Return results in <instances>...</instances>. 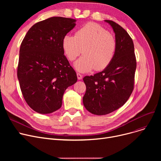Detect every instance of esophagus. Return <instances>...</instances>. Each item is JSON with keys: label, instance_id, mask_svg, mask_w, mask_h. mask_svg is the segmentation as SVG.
I'll return each instance as SVG.
<instances>
[{"label": "esophagus", "instance_id": "1", "mask_svg": "<svg viewBox=\"0 0 161 161\" xmlns=\"http://www.w3.org/2000/svg\"><path fill=\"white\" fill-rule=\"evenodd\" d=\"M77 77H78V79L80 80L82 79L83 75L81 74H80V73H77Z\"/></svg>", "mask_w": 161, "mask_h": 161}]
</instances>
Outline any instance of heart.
Masks as SVG:
<instances>
[{
	"mask_svg": "<svg viewBox=\"0 0 161 161\" xmlns=\"http://www.w3.org/2000/svg\"><path fill=\"white\" fill-rule=\"evenodd\" d=\"M63 52L73 61L82 52L84 55L74 66L80 72L95 69H105L112 63L117 51L115 38L100 25L89 23L75 32V36L66 35L62 40Z\"/></svg>",
	"mask_w": 161,
	"mask_h": 161,
	"instance_id": "obj_1",
	"label": "heart"
}]
</instances>
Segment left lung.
Returning <instances> with one entry per match:
<instances>
[{"label": "left lung", "mask_w": 161, "mask_h": 161, "mask_svg": "<svg viewBox=\"0 0 161 161\" xmlns=\"http://www.w3.org/2000/svg\"><path fill=\"white\" fill-rule=\"evenodd\" d=\"M104 21L115 33V57L102 72L83 79L86 86L83 106L90 113L97 115L110 114L125 104L134 89L136 69L133 41L127 32L112 21Z\"/></svg>", "instance_id": "obj_1"}]
</instances>
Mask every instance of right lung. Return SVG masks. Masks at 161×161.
Instances as JSON below:
<instances>
[{
	"mask_svg": "<svg viewBox=\"0 0 161 161\" xmlns=\"http://www.w3.org/2000/svg\"><path fill=\"white\" fill-rule=\"evenodd\" d=\"M75 22L62 17L40 21L29 30L21 44L18 78L25 101L37 113L57 111L65 90L77 81L62 47L63 37Z\"/></svg>",
	"mask_w": 161,
	"mask_h": 161,
	"instance_id": "add662e5",
	"label": "right lung"
}]
</instances>
